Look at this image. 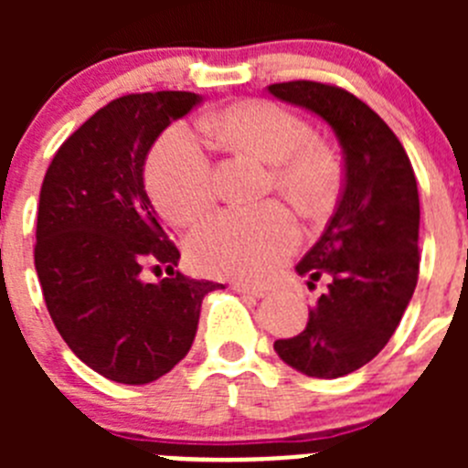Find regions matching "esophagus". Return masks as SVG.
<instances>
[{"mask_svg": "<svg viewBox=\"0 0 468 468\" xmlns=\"http://www.w3.org/2000/svg\"><path fill=\"white\" fill-rule=\"evenodd\" d=\"M233 290L239 292V294L253 296V299H264V296L269 294L264 287H253V285H247V282H233Z\"/></svg>", "mask_w": 468, "mask_h": 468, "instance_id": "obj_1", "label": "esophagus"}]
</instances>
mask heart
Wrapping results in <instances>:
<instances>
[{
    "label": "heart",
    "instance_id": "b5f03b06",
    "mask_svg": "<svg viewBox=\"0 0 468 468\" xmlns=\"http://www.w3.org/2000/svg\"><path fill=\"white\" fill-rule=\"evenodd\" d=\"M204 131L229 149L269 165L273 187L305 215L335 201L342 181L337 155L313 140V129L267 99L229 103L204 120ZM151 201L172 224L199 219L212 204L210 163L199 140L183 124L169 126L151 146L144 165ZM299 230L278 204L226 210L201 224L187 239L192 264L212 276L262 281L294 251Z\"/></svg>",
    "mask_w": 468,
    "mask_h": 468
}]
</instances>
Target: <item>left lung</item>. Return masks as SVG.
<instances>
[{
  "label": "left lung",
  "mask_w": 468,
  "mask_h": 468,
  "mask_svg": "<svg viewBox=\"0 0 468 468\" xmlns=\"http://www.w3.org/2000/svg\"><path fill=\"white\" fill-rule=\"evenodd\" d=\"M269 92L333 129L344 155V190L319 242L296 264L308 285L328 278L296 337L276 339L285 365L339 378L385 348L419 278V190L394 131L356 94L314 81L273 83Z\"/></svg>",
  "instance_id": "obj_1"
}]
</instances>
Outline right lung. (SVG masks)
<instances>
[{
	"label": "right lung",
	"mask_w": 468,
	"mask_h": 468,
	"mask_svg": "<svg viewBox=\"0 0 468 468\" xmlns=\"http://www.w3.org/2000/svg\"><path fill=\"white\" fill-rule=\"evenodd\" d=\"M195 92L126 94L94 112L56 151L40 187L36 271L51 322L103 378L146 385L190 351L201 303L219 282L174 271L178 249L144 190V160ZM146 263L170 278L144 283Z\"/></svg>",
	"instance_id": "1"
}]
</instances>
